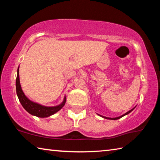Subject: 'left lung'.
Masks as SVG:
<instances>
[{
	"instance_id": "obj_1",
	"label": "left lung",
	"mask_w": 160,
	"mask_h": 160,
	"mask_svg": "<svg viewBox=\"0 0 160 160\" xmlns=\"http://www.w3.org/2000/svg\"><path fill=\"white\" fill-rule=\"evenodd\" d=\"M135 107H134L133 109H132L131 110H130V111H128V112H126V113H124L123 115H122V116H118V117H116V118H109V117H105V116H102L103 118H107V119H111V120H117V119H119V118H121V117H123V116H124L125 115H127V114H128L129 113H131L132 110H133L134 109H135ZM101 116V115H100Z\"/></svg>"
}]
</instances>
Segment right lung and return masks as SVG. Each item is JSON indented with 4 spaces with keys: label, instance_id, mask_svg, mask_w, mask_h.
Masks as SVG:
<instances>
[{
    "label": "right lung",
    "instance_id": "add662e5",
    "mask_svg": "<svg viewBox=\"0 0 160 160\" xmlns=\"http://www.w3.org/2000/svg\"><path fill=\"white\" fill-rule=\"evenodd\" d=\"M16 92H17L18 99L24 109L30 114L40 118L48 117V116L54 114L63 108L66 102V97H65L63 102L60 105L56 107H45L29 100L25 95L23 91L22 90L20 83V78H19V68H18V75L17 78H16Z\"/></svg>",
    "mask_w": 160,
    "mask_h": 160
}]
</instances>
